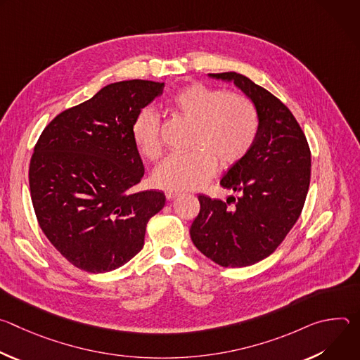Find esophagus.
I'll use <instances>...</instances> for the list:
<instances>
[{"mask_svg": "<svg viewBox=\"0 0 360 360\" xmlns=\"http://www.w3.org/2000/svg\"><path fill=\"white\" fill-rule=\"evenodd\" d=\"M165 196H167V199L172 200V199L181 196V192H178V191H167V192H165Z\"/></svg>", "mask_w": 360, "mask_h": 360, "instance_id": "1", "label": "esophagus"}]
</instances>
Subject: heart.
I'll return each mask as SVG.
<instances>
[{
	"label": "heart",
	"instance_id": "obj_1",
	"mask_svg": "<svg viewBox=\"0 0 360 360\" xmlns=\"http://www.w3.org/2000/svg\"><path fill=\"white\" fill-rule=\"evenodd\" d=\"M171 110L193 124L191 148L184 155L168 157L153 172V182L167 191L198 189L215 174L218 164L231 168L252 150L259 135V114L242 94H228L202 82H192L169 99ZM135 143L143 157L162 153L161 118L142 110L132 125Z\"/></svg>",
	"mask_w": 360,
	"mask_h": 360
}]
</instances>
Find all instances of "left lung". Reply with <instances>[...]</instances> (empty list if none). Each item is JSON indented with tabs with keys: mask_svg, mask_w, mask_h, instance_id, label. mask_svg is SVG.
I'll return each instance as SVG.
<instances>
[{
	"mask_svg": "<svg viewBox=\"0 0 360 360\" xmlns=\"http://www.w3.org/2000/svg\"><path fill=\"white\" fill-rule=\"evenodd\" d=\"M210 77L233 81L252 99L259 135L246 158L221 179L239 196L224 202L199 195L200 211L189 233L215 264L243 268L268 258L299 219L311 182V149L293 114L274 94L238 72Z\"/></svg>",
	"mask_w": 360,
	"mask_h": 360,
	"instance_id": "obj_1",
	"label": "left lung"
}]
</instances>
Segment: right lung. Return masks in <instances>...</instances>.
<instances>
[{
    "label": "right lung",
    "instance_id": "obj_1",
    "mask_svg": "<svg viewBox=\"0 0 360 360\" xmlns=\"http://www.w3.org/2000/svg\"><path fill=\"white\" fill-rule=\"evenodd\" d=\"M164 82L110 84L68 108L39 135L30 162L37 221L81 271H114L141 252L148 221L165 207L160 191L131 192L143 176L134 139L136 115Z\"/></svg>",
    "mask_w": 360,
    "mask_h": 360
}]
</instances>
